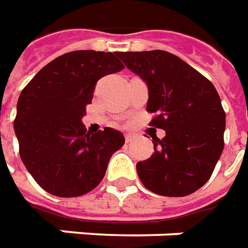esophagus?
Masks as SVG:
<instances>
[{
    "label": "esophagus",
    "mask_w": 248,
    "mask_h": 248,
    "mask_svg": "<svg viewBox=\"0 0 248 248\" xmlns=\"http://www.w3.org/2000/svg\"><path fill=\"white\" fill-rule=\"evenodd\" d=\"M135 139H136V135H135V133H125V141H127V143L132 141Z\"/></svg>",
    "instance_id": "esophagus-1"
}]
</instances>
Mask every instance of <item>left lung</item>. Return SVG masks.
Here are the masks:
<instances>
[{"label": "left lung", "instance_id": "8db88e82", "mask_svg": "<svg viewBox=\"0 0 248 248\" xmlns=\"http://www.w3.org/2000/svg\"><path fill=\"white\" fill-rule=\"evenodd\" d=\"M123 62L148 87L151 125L166 131L136 164L141 183L163 196H186L207 183L222 155L226 113L210 80L166 50L124 52Z\"/></svg>", "mask_w": 248, "mask_h": 248}]
</instances>
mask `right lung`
Instances as JSON below:
<instances>
[{
    "mask_svg": "<svg viewBox=\"0 0 248 248\" xmlns=\"http://www.w3.org/2000/svg\"><path fill=\"white\" fill-rule=\"evenodd\" d=\"M119 54L65 53L45 65L21 92L15 120L21 160L49 194L75 198L92 191L125 141L113 128L87 132L81 121L96 82L124 68Z\"/></svg>",
    "mask_w": 248,
    "mask_h": 248,
    "instance_id": "obj_1",
    "label": "right lung"
}]
</instances>
